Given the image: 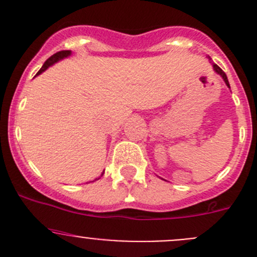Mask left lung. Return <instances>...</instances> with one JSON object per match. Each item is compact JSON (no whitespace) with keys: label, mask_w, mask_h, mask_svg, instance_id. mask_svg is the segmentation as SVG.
Listing matches in <instances>:
<instances>
[{"label":"left lung","mask_w":257,"mask_h":257,"mask_svg":"<svg viewBox=\"0 0 257 257\" xmlns=\"http://www.w3.org/2000/svg\"><path fill=\"white\" fill-rule=\"evenodd\" d=\"M209 59H210V57H209ZM212 68H214V71H215V72H216V73H217V74H219V76H220V77H221V78H222V79H224L225 84H226V85H227V87H229V88H230V84H229V80H227V77H226V74H225V72H224V71H222V69H221V68H220V67H219V66H217V64H214V63H212Z\"/></svg>","instance_id":"obj_1"}]
</instances>
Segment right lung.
<instances>
[{"instance_id": "right-lung-1", "label": "right lung", "mask_w": 257, "mask_h": 257, "mask_svg": "<svg viewBox=\"0 0 257 257\" xmlns=\"http://www.w3.org/2000/svg\"><path fill=\"white\" fill-rule=\"evenodd\" d=\"M71 54H72L71 51H61V52H57L56 54H53V56H52V57H49L47 61L45 62V64H43V66H42V68H41L40 71H38V73L36 74V76H40L41 73H43V72H45V71H47L49 67L53 66V64L57 63V62L62 61V59H64V58H68V57L71 56ZM103 174H104V172L102 173V175H103ZM102 175H100V177H102ZM100 177H99V178H100ZM99 178H98V179H99ZM95 180H97V179H95ZM95 180H93V181H95Z\"/></svg>"}]
</instances>
